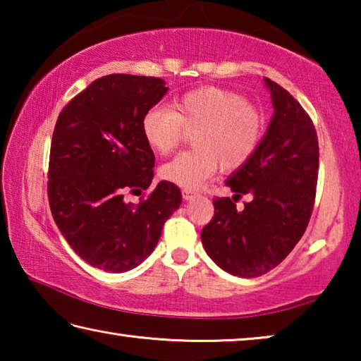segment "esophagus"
<instances>
[{
    "mask_svg": "<svg viewBox=\"0 0 361 361\" xmlns=\"http://www.w3.org/2000/svg\"><path fill=\"white\" fill-rule=\"evenodd\" d=\"M181 194H183V199H185V200H191V199L195 197V195H199V192L192 191V189H183Z\"/></svg>",
    "mask_w": 361,
    "mask_h": 361,
    "instance_id": "esophagus-1",
    "label": "esophagus"
}]
</instances>
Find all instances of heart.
<instances>
[{
  "label": "heart",
  "instance_id": "heart-1",
  "mask_svg": "<svg viewBox=\"0 0 361 361\" xmlns=\"http://www.w3.org/2000/svg\"><path fill=\"white\" fill-rule=\"evenodd\" d=\"M195 149L161 169V176L185 189H197L221 167L234 172L252 161L266 130V118L242 95L228 89L200 87L175 97L169 108L152 106L142 118V135L157 154H169L192 132Z\"/></svg>",
  "mask_w": 361,
  "mask_h": 361
}]
</instances>
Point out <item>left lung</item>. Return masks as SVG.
<instances>
[{"label": "left lung", "mask_w": 361, "mask_h": 361, "mask_svg": "<svg viewBox=\"0 0 361 361\" xmlns=\"http://www.w3.org/2000/svg\"><path fill=\"white\" fill-rule=\"evenodd\" d=\"M274 116L252 161L226 181L235 195L213 199L215 215L200 232L207 255L223 271L245 279L279 266L312 215L319 178V138L312 119L277 82L264 78ZM252 200L237 211L235 199Z\"/></svg>", "instance_id": "obj_1"}]
</instances>
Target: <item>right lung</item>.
<instances>
[{
    "label": "right lung",
    "mask_w": 361,
    "mask_h": 361,
    "mask_svg": "<svg viewBox=\"0 0 361 361\" xmlns=\"http://www.w3.org/2000/svg\"><path fill=\"white\" fill-rule=\"evenodd\" d=\"M152 76L108 75L79 92L59 114L47 172L54 221L79 258L108 272H127L148 258L164 223L181 204L180 188L161 181L146 191L154 152L142 118L167 92Z\"/></svg>",
    "instance_id": "right-lung-1"
}]
</instances>
